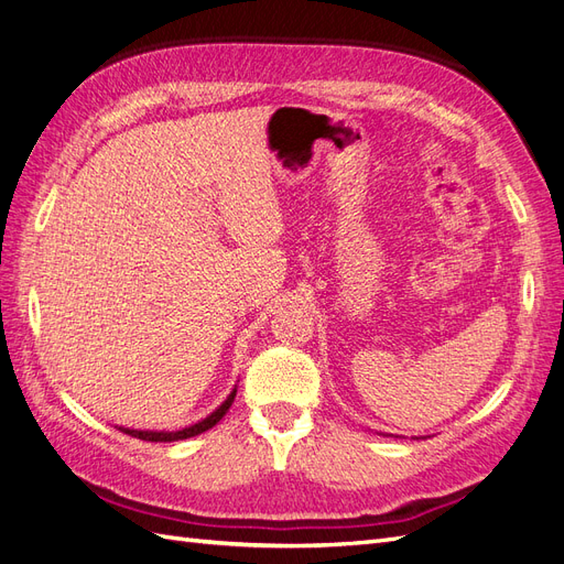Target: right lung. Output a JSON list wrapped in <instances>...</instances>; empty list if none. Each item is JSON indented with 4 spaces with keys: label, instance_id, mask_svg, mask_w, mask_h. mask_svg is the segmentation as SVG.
<instances>
[{
    "label": "right lung",
    "instance_id": "1",
    "mask_svg": "<svg viewBox=\"0 0 564 564\" xmlns=\"http://www.w3.org/2000/svg\"><path fill=\"white\" fill-rule=\"evenodd\" d=\"M235 395H237V386L230 390V395L226 398V402L220 404V406H216L207 419H202V421H197V423H193V425H187V429H181V431H133V429H119V431L131 435V437L145 440V442H176V440L195 437V435H199V433H204V431L214 429V425L226 416V412L232 406Z\"/></svg>",
    "mask_w": 564,
    "mask_h": 564
}]
</instances>
